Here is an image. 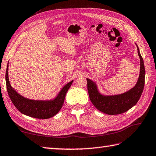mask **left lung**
<instances>
[{
	"instance_id": "1",
	"label": "left lung",
	"mask_w": 156,
	"mask_h": 156,
	"mask_svg": "<svg viewBox=\"0 0 156 156\" xmlns=\"http://www.w3.org/2000/svg\"><path fill=\"white\" fill-rule=\"evenodd\" d=\"M140 58V74L137 83L126 93L112 96H105L99 93L97 85L90 79L87 80V89L90 101L101 112L108 115L120 114L126 112L136 104L141 96L145 84V70L143 59L137 47Z\"/></svg>"
}]
</instances>
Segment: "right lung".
<instances>
[{
	"label": "right lung",
	"instance_id": "add662e5",
	"mask_svg": "<svg viewBox=\"0 0 156 156\" xmlns=\"http://www.w3.org/2000/svg\"><path fill=\"white\" fill-rule=\"evenodd\" d=\"M8 67L7 66L5 74L7 92L12 103L21 113L32 118L47 119L54 116L60 111L65 100L66 94L71 87L73 80L65 85L56 98L53 100H31L21 96L11 87L8 76Z\"/></svg>",
	"mask_w": 156,
	"mask_h": 156
}]
</instances>
